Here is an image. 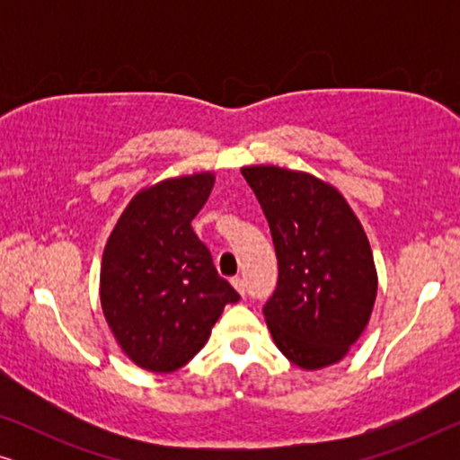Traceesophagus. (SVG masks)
Listing matches in <instances>:
<instances>
[{
	"instance_id": "34e87169",
	"label": "esophagus",
	"mask_w": 460,
	"mask_h": 460,
	"mask_svg": "<svg viewBox=\"0 0 460 460\" xmlns=\"http://www.w3.org/2000/svg\"><path fill=\"white\" fill-rule=\"evenodd\" d=\"M232 287H234L236 291L241 293L243 297H244V291H247V285H244V279H241V276H234V279H232Z\"/></svg>"
}]
</instances>
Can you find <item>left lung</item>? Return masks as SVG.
<instances>
[{"mask_svg":"<svg viewBox=\"0 0 460 460\" xmlns=\"http://www.w3.org/2000/svg\"><path fill=\"white\" fill-rule=\"evenodd\" d=\"M270 224L279 285L263 305L268 329L297 367L318 370L348 354L376 297L368 238L337 188L276 165L241 169Z\"/></svg>","mask_w":460,"mask_h":460,"instance_id":"1","label":"left lung"}]
</instances>
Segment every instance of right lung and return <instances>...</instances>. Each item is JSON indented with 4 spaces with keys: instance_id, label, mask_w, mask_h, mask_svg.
<instances>
[{
    "instance_id": "right-lung-1",
    "label": "right lung",
    "mask_w": 460,
    "mask_h": 460,
    "mask_svg": "<svg viewBox=\"0 0 460 460\" xmlns=\"http://www.w3.org/2000/svg\"><path fill=\"white\" fill-rule=\"evenodd\" d=\"M209 172L169 178L129 200L106 241L100 304L119 348L150 373H173L203 349L226 304L241 299L190 222Z\"/></svg>"
}]
</instances>
